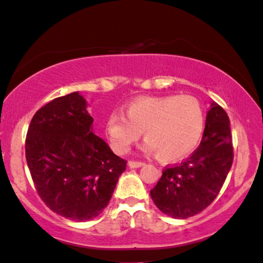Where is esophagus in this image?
Returning <instances> with one entry per match:
<instances>
[{"label":"esophagus","instance_id":"obj_1","mask_svg":"<svg viewBox=\"0 0 263 263\" xmlns=\"http://www.w3.org/2000/svg\"><path fill=\"white\" fill-rule=\"evenodd\" d=\"M128 165L129 167H140L142 165H144V163L140 162V160H129Z\"/></svg>","mask_w":263,"mask_h":263}]
</instances>
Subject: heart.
Masks as SVG:
<instances>
[{"label": "heart", "instance_id": "1", "mask_svg": "<svg viewBox=\"0 0 263 263\" xmlns=\"http://www.w3.org/2000/svg\"><path fill=\"white\" fill-rule=\"evenodd\" d=\"M121 112H111L105 131L116 153H127L144 135V151L160 162L173 163L191 154L205 127L201 101L191 96L142 97L129 101Z\"/></svg>", "mask_w": 263, "mask_h": 263}]
</instances>
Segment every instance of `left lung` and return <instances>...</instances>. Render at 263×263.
I'll list each match as a JSON object with an SVG mask.
<instances>
[{
  "instance_id": "8db88e82",
  "label": "left lung",
  "mask_w": 263,
  "mask_h": 263,
  "mask_svg": "<svg viewBox=\"0 0 263 263\" xmlns=\"http://www.w3.org/2000/svg\"><path fill=\"white\" fill-rule=\"evenodd\" d=\"M234 159L230 122L218 104L205 118L201 143L187 159L164 167L151 197L163 213L185 219L210 205L219 194Z\"/></svg>"
}]
</instances>
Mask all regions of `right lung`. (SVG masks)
Listing matches in <instances>:
<instances>
[{
    "label": "right lung",
    "mask_w": 263,
    "mask_h": 263,
    "mask_svg": "<svg viewBox=\"0 0 263 263\" xmlns=\"http://www.w3.org/2000/svg\"><path fill=\"white\" fill-rule=\"evenodd\" d=\"M91 123L85 99L74 91L40 107L25 138L27 164L41 201L77 222L103 212L127 164L93 134Z\"/></svg>",
    "instance_id": "1"
}]
</instances>
